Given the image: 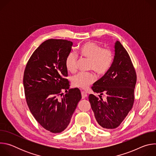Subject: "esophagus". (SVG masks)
<instances>
[{
    "label": "esophagus",
    "mask_w": 156,
    "mask_h": 156,
    "mask_svg": "<svg viewBox=\"0 0 156 156\" xmlns=\"http://www.w3.org/2000/svg\"><path fill=\"white\" fill-rule=\"evenodd\" d=\"M87 94L85 92L81 91V97H82V99L86 98L87 97Z\"/></svg>",
    "instance_id": "34e87169"
}]
</instances>
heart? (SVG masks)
<instances>
[{
	"mask_svg": "<svg viewBox=\"0 0 156 156\" xmlns=\"http://www.w3.org/2000/svg\"><path fill=\"white\" fill-rule=\"evenodd\" d=\"M80 55L90 60L89 69L93 70L99 75L106 74L112 67L114 55L110 49H103L100 44L94 42H87L80 48ZM78 56L73 52H69L66 56L65 65L66 69L70 73H74L77 69ZM95 80L93 73L80 72L75 75L72 79L74 87L86 89Z\"/></svg>",
	"mask_w": 156,
	"mask_h": 156,
	"instance_id": "obj_1",
	"label": "heart"
}]
</instances>
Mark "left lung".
I'll return each mask as SVG.
<instances>
[{
    "mask_svg": "<svg viewBox=\"0 0 156 156\" xmlns=\"http://www.w3.org/2000/svg\"><path fill=\"white\" fill-rule=\"evenodd\" d=\"M114 62L110 70L91 87L100 99L90 94L89 101L99 126L105 129L118 127L133 107L136 74L129 54L122 44L115 43ZM105 93L104 101L101 95Z\"/></svg>",
    "mask_w": 156,
    "mask_h": 156,
    "instance_id": "8db88e82",
    "label": "left lung"
}]
</instances>
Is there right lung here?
<instances>
[{"instance_id":"obj_1","label":"right lung","mask_w":156,"mask_h":156,"mask_svg":"<svg viewBox=\"0 0 156 156\" xmlns=\"http://www.w3.org/2000/svg\"><path fill=\"white\" fill-rule=\"evenodd\" d=\"M73 42L51 39L42 42L30 58L23 75L25 94L30 112L46 130L58 133L69 125L81 99L78 88L69 89L65 77L66 56ZM66 94L60 99L59 95Z\"/></svg>"}]
</instances>
